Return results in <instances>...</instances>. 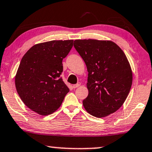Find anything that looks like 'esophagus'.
<instances>
[{
  "label": "esophagus",
  "instance_id": "esophagus-1",
  "mask_svg": "<svg viewBox=\"0 0 152 152\" xmlns=\"http://www.w3.org/2000/svg\"><path fill=\"white\" fill-rule=\"evenodd\" d=\"M80 85V83H77V84H76V85H72V88H74V89H75V88L79 87Z\"/></svg>",
  "mask_w": 152,
  "mask_h": 152
}]
</instances>
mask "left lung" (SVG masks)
I'll return each mask as SVG.
<instances>
[{
  "label": "left lung",
  "mask_w": 152,
  "mask_h": 152,
  "mask_svg": "<svg viewBox=\"0 0 152 152\" xmlns=\"http://www.w3.org/2000/svg\"><path fill=\"white\" fill-rule=\"evenodd\" d=\"M74 47L88 71L89 94L83 106L90 115L106 117L121 107L130 92L132 72L123 50L111 41L77 39Z\"/></svg>",
  "instance_id": "1"
}]
</instances>
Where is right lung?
I'll list each match as a JSON object with an SVG mask.
<instances>
[{
    "instance_id": "add662e5",
    "label": "right lung",
    "mask_w": 152,
    "mask_h": 152,
    "mask_svg": "<svg viewBox=\"0 0 152 152\" xmlns=\"http://www.w3.org/2000/svg\"><path fill=\"white\" fill-rule=\"evenodd\" d=\"M73 40H53L33 46L20 61L15 76L17 91L28 108L42 115L53 113L70 89L63 81V59Z\"/></svg>"
}]
</instances>
